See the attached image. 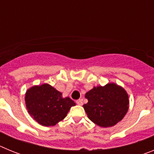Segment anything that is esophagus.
Returning <instances> with one entry per match:
<instances>
[{"instance_id":"obj_1","label":"esophagus","mask_w":154,"mask_h":154,"mask_svg":"<svg viewBox=\"0 0 154 154\" xmlns=\"http://www.w3.org/2000/svg\"><path fill=\"white\" fill-rule=\"evenodd\" d=\"M76 103H77L79 106H82V104H83V103H82V99H79V100H77V101H76Z\"/></svg>"}]
</instances>
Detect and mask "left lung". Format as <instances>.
I'll return each instance as SVG.
<instances>
[{"label":"left lung","instance_id":"8db88e82","mask_svg":"<svg viewBox=\"0 0 154 154\" xmlns=\"http://www.w3.org/2000/svg\"><path fill=\"white\" fill-rule=\"evenodd\" d=\"M88 103L83 108L88 118L100 127H111L123 119L130 106L129 96L114 82L94 86L85 93Z\"/></svg>","mask_w":154,"mask_h":154}]
</instances>
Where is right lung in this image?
<instances>
[{"instance_id": "obj_1", "label": "right lung", "mask_w": 154, "mask_h": 154, "mask_svg": "<svg viewBox=\"0 0 154 154\" xmlns=\"http://www.w3.org/2000/svg\"><path fill=\"white\" fill-rule=\"evenodd\" d=\"M24 100L30 116L44 126H55L66 117L71 107L75 106L70 98L62 97V92L48 83L29 88Z\"/></svg>"}]
</instances>
